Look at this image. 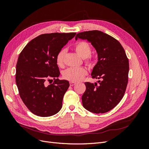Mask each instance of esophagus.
I'll list each match as a JSON object with an SVG mask.
<instances>
[{
    "label": "esophagus",
    "instance_id": "esophagus-1",
    "mask_svg": "<svg viewBox=\"0 0 149 149\" xmlns=\"http://www.w3.org/2000/svg\"><path fill=\"white\" fill-rule=\"evenodd\" d=\"M76 84V82H73V81H70V84L71 86H73L75 85Z\"/></svg>",
    "mask_w": 149,
    "mask_h": 149
}]
</instances>
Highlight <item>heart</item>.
I'll return each instance as SVG.
<instances>
[{
    "mask_svg": "<svg viewBox=\"0 0 149 149\" xmlns=\"http://www.w3.org/2000/svg\"><path fill=\"white\" fill-rule=\"evenodd\" d=\"M75 50L79 55L84 58L85 61L89 65L93 63V58L90 56L91 53V48L86 42H79L75 45ZM66 51L65 49L61 50L57 53L56 62L58 66L62 67L64 64V57ZM87 73V70L84 67L69 68L63 73V77L70 81L77 82L81 79Z\"/></svg>",
    "mask_w": 149,
    "mask_h": 149,
    "instance_id": "1",
    "label": "heart"
}]
</instances>
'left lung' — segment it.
<instances>
[{"label":"left lung","mask_w":149,"mask_h":149,"mask_svg":"<svg viewBox=\"0 0 149 149\" xmlns=\"http://www.w3.org/2000/svg\"><path fill=\"white\" fill-rule=\"evenodd\" d=\"M87 40L96 49L98 61L93 68V78L98 84L84 83L82 96L86 109L100 114L111 111L123 99L128 83L129 60L124 49L114 38L99 30L78 33L75 39Z\"/></svg>","instance_id":"obj_1"}]
</instances>
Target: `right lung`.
Wrapping results in <instances>:
<instances>
[{
	"mask_svg": "<svg viewBox=\"0 0 149 149\" xmlns=\"http://www.w3.org/2000/svg\"><path fill=\"white\" fill-rule=\"evenodd\" d=\"M75 35H40L31 40L20 53L16 65V84L22 101L33 114L49 117L61 109L63 99L70 83L58 78L60 73L56 56ZM52 78L54 82L47 86L46 81Z\"/></svg>",
	"mask_w": 149,
	"mask_h": 149,
	"instance_id": "obj_1",
	"label": "right lung"
}]
</instances>
